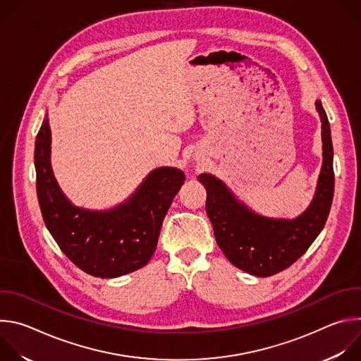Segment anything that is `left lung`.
<instances>
[{
	"mask_svg": "<svg viewBox=\"0 0 361 361\" xmlns=\"http://www.w3.org/2000/svg\"><path fill=\"white\" fill-rule=\"evenodd\" d=\"M316 109L322 120L323 166L312 204L294 220L257 214L217 177L205 173L198 176L207 190L205 212L219 247L233 266L251 276L269 277L290 267L312 245L327 221L334 194L333 144L322 101H316Z\"/></svg>",
	"mask_w": 361,
	"mask_h": 361,
	"instance_id": "8db88e82",
	"label": "left lung"
}]
</instances>
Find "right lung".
<instances>
[{"mask_svg": "<svg viewBox=\"0 0 361 361\" xmlns=\"http://www.w3.org/2000/svg\"><path fill=\"white\" fill-rule=\"evenodd\" d=\"M51 131L45 116L35 140L37 195L44 223L61 251L82 271L114 279L144 267L156 251L163 220L185 176L174 167L152 170L117 207L91 212L64 195L49 161Z\"/></svg>", "mask_w": 361, "mask_h": 361, "instance_id": "right-lung-1", "label": "right lung"}]
</instances>
